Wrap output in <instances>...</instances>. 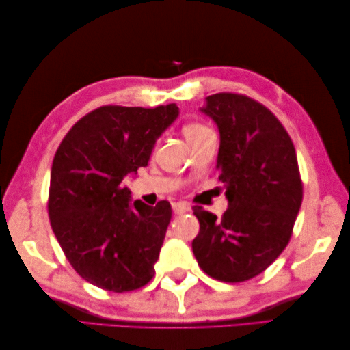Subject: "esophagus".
Listing matches in <instances>:
<instances>
[{
    "instance_id": "34e87169",
    "label": "esophagus",
    "mask_w": 350,
    "mask_h": 350,
    "mask_svg": "<svg viewBox=\"0 0 350 350\" xmlns=\"http://www.w3.org/2000/svg\"><path fill=\"white\" fill-rule=\"evenodd\" d=\"M191 211V207L188 203L185 202H177V203H173V212L176 215H180V213H187Z\"/></svg>"
}]
</instances>
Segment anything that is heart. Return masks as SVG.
I'll return each instance as SVG.
<instances>
[{
  "instance_id": "heart-1",
  "label": "heart",
  "mask_w": 350,
  "mask_h": 350,
  "mask_svg": "<svg viewBox=\"0 0 350 350\" xmlns=\"http://www.w3.org/2000/svg\"><path fill=\"white\" fill-rule=\"evenodd\" d=\"M207 131H211V129H207L206 126L200 124V123H188L183 126V135L188 139V143H191L192 139L198 138L200 135H203V133Z\"/></svg>"
}]
</instances>
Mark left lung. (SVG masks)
<instances>
[{
  "label": "left lung",
  "instance_id": "left-lung-1",
  "mask_svg": "<svg viewBox=\"0 0 350 350\" xmlns=\"http://www.w3.org/2000/svg\"><path fill=\"white\" fill-rule=\"evenodd\" d=\"M200 111L218 126V179L228 207L222 218L194 207L200 233L192 251L212 278L247 281L272 265L292 236L302 203L298 158L278 118L247 96H207Z\"/></svg>",
  "mask_w": 350,
  "mask_h": 350
}]
</instances>
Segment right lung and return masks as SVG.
Returning a JSON list of instances; mask_svg holds the SVG:
<instances>
[{"mask_svg":"<svg viewBox=\"0 0 350 350\" xmlns=\"http://www.w3.org/2000/svg\"><path fill=\"white\" fill-rule=\"evenodd\" d=\"M177 116L176 103L100 107L73 124L58 147L49 221L73 269L96 287L123 293L153 278L171 206L132 202L124 180L147 165Z\"/></svg>","mask_w":350,"mask_h":350,"instance_id":"right-lung-1","label":"right lung"}]
</instances>
